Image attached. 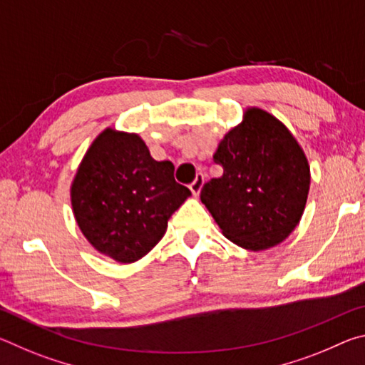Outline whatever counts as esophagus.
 I'll return each mask as SVG.
<instances>
[{
  "label": "esophagus",
  "mask_w": 365,
  "mask_h": 365,
  "mask_svg": "<svg viewBox=\"0 0 365 365\" xmlns=\"http://www.w3.org/2000/svg\"><path fill=\"white\" fill-rule=\"evenodd\" d=\"M202 185H205V175H202V174H196L195 180L190 183V190H191V193H193V195H197V193H200L201 188H202Z\"/></svg>",
  "instance_id": "1"
}]
</instances>
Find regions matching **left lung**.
<instances>
[{"label": "left lung", "instance_id": "1", "mask_svg": "<svg viewBox=\"0 0 365 365\" xmlns=\"http://www.w3.org/2000/svg\"><path fill=\"white\" fill-rule=\"evenodd\" d=\"M224 174L201 188V201L235 245L262 251L282 243L304 211L311 174L298 141L274 115L246 110L214 153Z\"/></svg>", "mask_w": 365, "mask_h": 365}]
</instances>
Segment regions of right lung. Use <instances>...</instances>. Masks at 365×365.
<instances>
[{"instance_id":"add662e5","label":"right lung","mask_w":365,"mask_h":365,"mask_svg":"<svg viewBox=\"0 0 365 365\" xmlns=\"http://www.w3.org/2000/svg\"><path fill=\"white\" fill-rule=\"evenodd\" d=\"M191 191L170 160H154L135 133L106 128L86 151L71 196L80 230L117 262H135L163 238Z\"/></svg>"}]
</instances>
